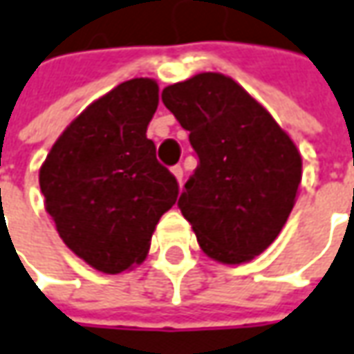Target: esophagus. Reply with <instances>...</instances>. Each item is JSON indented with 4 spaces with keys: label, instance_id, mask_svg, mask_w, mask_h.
Instances as JSON below:
<instances>
[{
    "label": "esophagus",
    "instance_id": "34e87169",
    "mask_svg": "<svg viewBox=\"0 0 354 354\" xmlns=\"http://www.w3.org/2000/svg\"><path fill=\"white\" fill-rule=\"evenodd\" d=\"M172 174L178 180V184H182V178H184V170H182V166H172Z\"/></svg>",
    "mask_w": 354,
    "mask_h": 354
}]
</instances>
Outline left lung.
<instances>
[{"instance_id":"1","label":"left lung","mask_w":354,"mask_h":354,"mask_svg":"<svg viewBox=\"0 0 354 354\" xmlns=\"http://www.w3.org/2000/svg\"><path fill=\"white\" fill-rule=\"evenodd\" d=\"M200 165L178 200L201 250L221 264L259 257L286 225L301 180L294 140L243 86L201 72L162 90Z\"/></svg>"}]
</instances>
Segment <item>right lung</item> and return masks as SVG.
Listing matches in <instances>:
<instances>
[{"mask_svg": "<svg viewBox=\"0 0 354 354\" xmlns=\"http://www.w3.org/2000/svg\"><path fill=\"white\" fill-rule=\"evenodd\" d=\"M156 107L154 80L119 84L64 129L39 172L60 239L105 274L145 261L158 219L176 203V178L147 139Z\"/></svg>", "mask_w": 354, "mask_h": 354, "instance_id": "obj_1", "label": "right lung"}]
</instances>
